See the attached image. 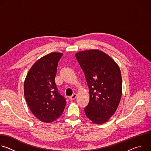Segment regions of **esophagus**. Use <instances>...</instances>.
<instances>
[{"label": "esophagus", "mask_w": 151, "mask_h": 151, "mask_svg": "<svg viewBox=\"0 0 151 151\" xmlns=\"http://www.w3.org/2000/svg\"><path fill=\"white\" fill-rule=\"evenodd\" d=\"M76 97V94H73L72 96H71L70 97H69V99L70 100H73L74 99H75Z\"/></svg>", "instance_id": "1"}]
</instances>
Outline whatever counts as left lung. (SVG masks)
I'll list each match as a JSON object with an SVG mask.
<instances>
[{
    "label": "left lung",
    "instance_id": "1",
    "mask_svg": "<svg viewBox=\"0 0 151 151\" xmlns=\"http://www.w3.org/2000/svg\"><path fill=\"white\" fill-rule=\"evenodd\" d=\"M75 57L90 89V101L84 111L97 124L108 121L116 112L122 95L119 66L108 55L97 50L81 51Z\"/></svg>",
    "mask_w": 151,
    "mask_h": 151
}]
</instances>
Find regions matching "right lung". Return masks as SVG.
Wrapping results in <instances>:
<instances>
[{
    "label": "right lung",
    "instance_id": "obj_1",
    "mask_svg": "<svg viewBox=\"0 0 151 151\" xmlns=\"http://www.w3.org/2000/svg\"><path fill=\"white\" fill-rule=\"evenodd\" d=\"M60 52H51L40 58L29 71L24 83V97L33 114L44 122L60 117L66 104L55 82Z\"/></svg>",
    "mask_w": 151,
    "mask_h": 151
}]
</instances>
